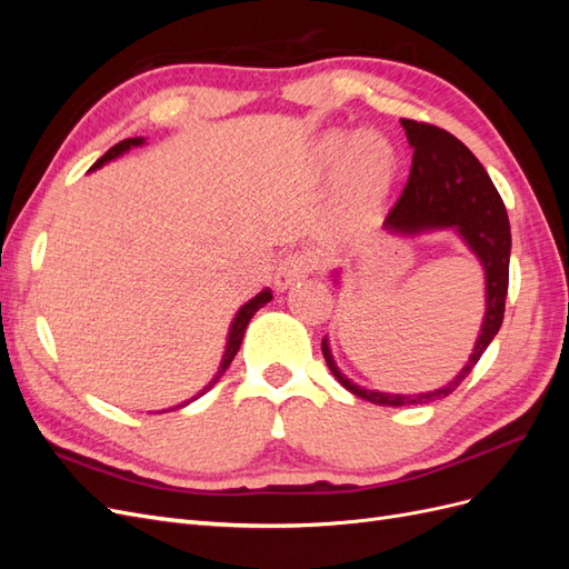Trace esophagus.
<instances>
[{"label":"esophagus","mask_w":569,"mask_h":569,"mask_svg":"<svg viewBox=\"0 0 569 569\" xmlns=\"http://www.w3.org/2000/svg\"><path fill=\"white\" fill-rule=\"evenodd\" d=\"M316 270V258L311 253L306 251H291L287 253L282 261H280V268H278V274H274V284H278L280 289L289 287L291 282H297L301 278H306L308 272Z\"/></svg>","instance_id":"esophagus-1"}]
</instances>
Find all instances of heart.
Returning <instances> with one entry per match:
<instances>
[{
  "instance_id": "heart-1",
  "label": "heart",
  "mask_w": 569,
  "mask_h": 569,
  "mask_svg": "<svg viewBox=\"0 0 569 569\" xmlns=\"http://www.w3.org/2000/svg\"><path fill=\"white\" fill-rule=\"evenodd\" d=\"M349 150L347 159V173H349V187L358 201L363 203H375L380 201L385 194V189L389 184L391 170H393V151L391 147L377 134H360L353 144H349L347 134H330L325 137L320 144L322 159L332 161L341 157V151Z\"/></svg>"
}]
</instances>
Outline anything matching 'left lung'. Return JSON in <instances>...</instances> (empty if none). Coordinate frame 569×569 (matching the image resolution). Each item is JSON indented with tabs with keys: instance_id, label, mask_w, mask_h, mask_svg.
<instances>
[{
	"instance_id": "left-lung-1",
	"label": "left lung",
	"mask_w": 569,
	"mask_h": 569,
	"mask_svg": "<svg viewBox=\"0 0 569 569\" xmlns=\"http://www.w3.org/2000/svg\"><path fill=\"white\" fill-rule=\"evenodd\" d=\"M401 126L412 147V166L401 197L391 206L385 226L403 234L456 228L487 270V316L468 366L443 389L420 396H391L356 387L339 372L327 339H322L327 368L332 370L341 387L377 406H418L443 399V396L456 391L465 377L472 372L481 353L487 351L496 332L501 330L510 272V222L506 203L485 166L451 132L410 118H401Z\"/></svg>"
}]
</instances>
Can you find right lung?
Wrapping results in <instances>:
<instances>
[{"label": "right lung", "instance_id": "add662e5", "mask_svg": "<svg viewBox=\"0 0 569 569\" xmlns=\"http://www.w3.org/2000/svg\"><path fill=\"white\" fill-rule=\"evenodd\" d=\"M144 140L142 137H130V140H123V142H118V144H113L104 157H101L92 168H99V166H104L107 161H111V159H116V157H120V153L123 151H128L130 147H137V144H142ZM272 299V295H270V289H266V291H261V295L258 297H253L249 303H244L242 308H239V313H237V318H234V322H232V327H230V337H228V347H226V356H222V363H220V370H218V375L213 377V382H209V387H203L194 399H199L201 393H206L209 391L220 377H222V372H226L228 368H230V363H232V358L237 356V351H239V343H242V339H244V332H247V325H249V320L253 318V313L258 311V308H263L268 301ZM192 399V401H194ZM189 403V401H187ZM187 403H182V406H187ZM182 406H176V408H182ZM176 408H170V410H176Z\"/></svg>", "mask_w": 569, "mask_h": 569}]
</instances>
